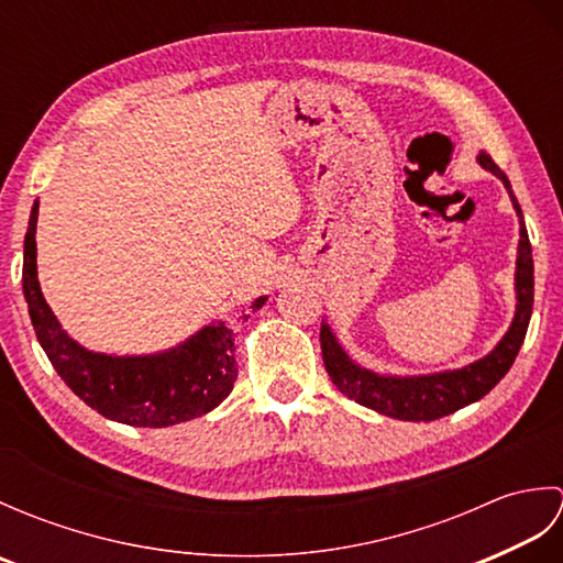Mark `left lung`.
Segmentation results:
<instances>
[{
  "mask_svg": "<svg viewBox=\"0 0 563 563\" xmlns=\"http://www.w3.org/2000/svg\"><path fill=\"white\" fill-rule=\"evenodd\" d=\"M479 164L486 172L496 174L500 181H504L510 194L512 208H516L520 218V244L516 261L518 307L508 333L500 339L496 349L486 357H482V361H476L462 369L418 377H391L377 375L373 369L355 365L351 357L345 355L331 329L327 324H321V355H324V365L331 382L339 387L341 394H345V397L367 406V409H373L382 416L399 418V421H435V418L454 413L464 409V406L479 401L506 377L525 341V333H528L534 302V266L530 236L528 230H525L522 210L516 196H512L508 176L498 169L496 162L488 157L486 152L479 154Z\"/></svg>",
  "mask_w": 563,
  "mask_h": 563,
  "instance_id": "left-lung-1",
  "label": "left lung"
}]
</instances>
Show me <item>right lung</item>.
<instances>
[{"instance_id": "obj_1", "label": "right lung", "mask_w": 563, "mask_h": 563, "mask_svg": "<svg viewBox=\"0 0 563 563\" xmlns=\"http://www.w3.org/2000/svg\"><path fill=\"white\" fill-rule=\"evenodd\" d=\"M35 222L38 202L31 210L23 242V297L31 324L47 361L65 385L93 411L111 421L137 428H166L206 416L234 387V331L220 324L200 329L176 349L154 355H106L81 349L59 327L41 292L35 268ZM266 297L251 302L261 309Z\"/></svg>"}]
</instances>
